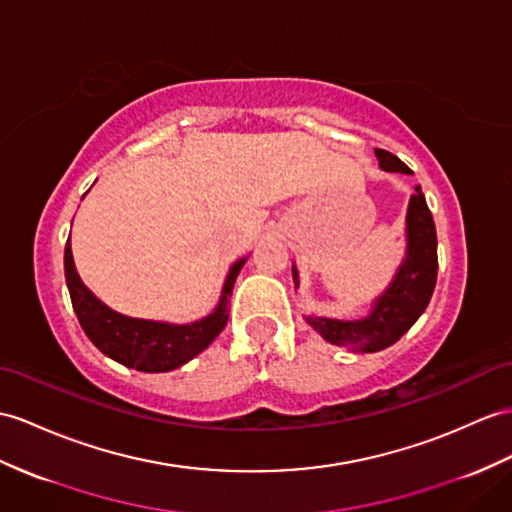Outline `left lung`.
Listing matches in <instances>:
<instances>
[{"label": "left lung", "mask_w": 512, "mask_h": 512, "mask_svg": "<svg viewBox=\"0 0 512 512\" xmlns=\"http://www.w3.org/2000/svg\"><path fill=\"white\" fill-rule=\"evenodd\" d=\"M380 167L384 171L413 173L404 162L386 149H376ZM408 256L402 269L397 271L393 284L389 286L373 313L363 321H336L326 317H308V326L313 328L321 339L332 345L345 347L354 352H380L384 347L400 341L404 332L421 317L426 310L434 284L439 258H436V228L426 197L421 186L415 189L408 204ZM295 286L297 273L293 269Z\"/></svg>", "instance_id": "1"}]
</instances>
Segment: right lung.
<instances>
[{
  "label": "right lung",
  "instance_id": "right-lung-1",
  "mask_svg": "<svg viewBox=\"0 0 512 512\" xmlns=\"http://www.w3.org/2000/svg\"><path fill=\"white\" fill-rule=\"evenodd\" d=\"M245 260H239L223 284V295L217 310L210 317L191 323V326H169V323L143 321L123 317L104 306L82 284L76 267H73L71 245L65 247V278L69 286L71 304L86 336L93 341L99 352L117 363L136 371L158 373L171 371L193 356L204 352L228 323V304L232 286Z\"/></svg>",
  "mask_w": 512,
  "mask_h": 512
}]
</instances>
